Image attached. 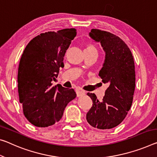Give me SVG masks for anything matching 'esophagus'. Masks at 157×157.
Segmentation results:
<instances>
[{
  "mask_svg": "<svg viewBox=\"0 0 157 157\" xmlns=\"http://www.w3.org/2000/svg\"><path fill=\"white\" fill-rule=\"evenodd\" d=\"M76 94H77V96L79 97V96H82L84 95V91L82 90H77L76 91Z\"/></svg>",
  "mask_w": 157,
  "mask_h": 157,
  "instance_id": "34e87169",
  "label": "esophagus"
}]
</instances>
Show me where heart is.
Returning a JSON list of instances; mask_svg holds the SVG:
<instances>
[{"instance_id":"obj_1","label":"heart","mask_w":157,"mask_h":157,"mask_svg":"<svg viewBox=\"0 0 157 157\" xmlns=\"http://www.w3.org/2000/svg\"><path fill=\"white\" fill-rule=\"evenodd\" d=\"M84 51H94L97 53L96 49L94 47L93 45H91V44H89V45H86L84 48Z\"/></svg>"}]
</instances>
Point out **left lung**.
Instances as JSON below:
<instances>
[{"instance_id": "obj_1", "label": "left lung", "mask_w": 157, "mask_h": 157, "mask_svg": "<svg viewBox=\"0 0 157 157\" xmlns=\"http://www.w3.org/2000/svg\"><path fill=\"white\" fill-rule=\"evenodd\" d=\"M89 35L101 43L105 53L98 75L109 86L101 101L94 94H87L93 104L86 120L94 128L110 129L124 120L132 105L136 86L133 56L122 40L110 32L93 29Z\"/></svg>"}]
</instances>
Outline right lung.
Listing matches in <instances>:
<instances>
[{
	"label": "right lung",
	"instance_id": "add662e5",
	"mask_svg": "<svg viewBox=\"0 0 157 157\" xmlns=\"http://www.w3.org/2000/svg\"><path fill=\"white\" fill-rule=\"evenodd\" d=\"M75 29L40 33L29 42L22 54L17 82L24 114L34 126L47 127L58 122L70 101L73 89L53 86L52 80L63 68V56L76 36Z\"/></svg>",
	"mask_w": 157,
	"mask_h": 157
}]
</instances>
